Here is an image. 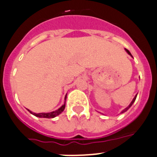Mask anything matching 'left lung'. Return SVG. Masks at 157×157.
<instances>
[{"label": "left lung", "mask_w": 157, "mask_h": 157, "mask_svg": "<svg viewBox=\"0 0 157 157\" xmlns=\"http://www.w3.org/2000/svg\"><path fill=\"white\" fill-rule=\"evenodd\" d=\"M126 52H127V53L129 54V55H131V56H132V55H131V53H130V52H129V50H127V49H126ZM136 96H137V95H136V96L134 97V98H133V99H132V102H131V103L129 104V106H128L127 108H126V109H125L124 110H122V113H125V112H126V111H127L128 109H129V108H130V107H131V105H132V104H133V102H135L136 98Z\"/></svg>", "instance_id": "obj_1"}]
</instances>
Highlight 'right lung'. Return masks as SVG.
Listing matches in <instances>:
<instances>
[{"label": "right lung", "instance_id": "1", "mask_svg": "<svg viewBox=\"0 0 157 157\" xmlns=\"http://www.w3.org/2000/svg\"><path fill=\"white\" fill-rule=\"evenodd\" d=\"M65 98H66V96H65ZM65 103L64 104V105H62V107H60V108H59L58 110H55V111L52 112V113H32V112L30 111L29 109H28V110L30 112V113H31V114H33L34 116H37V117H40V118H54V117H55V116H57L58 115L60 114L62 112H63L64 109H65Z\"/></svg>", "mask_w": 157, "mask_h": 157}]
</instances>
